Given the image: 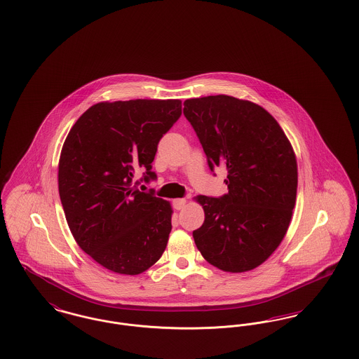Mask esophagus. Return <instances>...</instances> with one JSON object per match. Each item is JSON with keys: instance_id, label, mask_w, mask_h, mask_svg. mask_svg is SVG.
<instances>
[{"instance_id": "obj_1", "label": "esophagus", "mask_w": 359, "mask_h": 359, "mask_svg": "<svg viewBox=\"0 0 359 359\" xmlns=\"http://www.w3.org/2000/svg\"><path fill=\"white\" fill-rule=\"evenodd\" d=\"M186 205V199H173L172 201V207L175 210H182Z\"/></svg>"}]
</instances>
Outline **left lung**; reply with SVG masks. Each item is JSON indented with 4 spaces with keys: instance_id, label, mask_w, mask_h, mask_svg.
I'll list each match as a JSON object with an SVG mask.
<instances>
[{
    "instance_id": "8db88e82",
    "label": "left lung",
    "mask_w": 359,
    "mask_h": 359,
    "mask_svg": "<svg viewBox=\"0 0 359 359\" xmlns=\"http://www.w3.org/2000/svg\"><path fill=\"white\" fill-rule=\"evenodd\" d=\"M186 118L207 164L227 171L222 196H198L205 222L194 230L196 248L224 272L261 265L284 238L297 191L290 140L261 106L229 95L184 101Z\"/></svg>"
}]
</instances>
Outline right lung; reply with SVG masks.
Wrapping results in <instances>:
<instances>
[{"mask_svg":"<svg viewBox=\"0 0 359 359\" xmlns=\"http://www.w3.org/2000/svg\"><path fill=\"white\" fill-rule=\"evenodd\" d=\"M182 116L179 100H135L91 106L71 128L59 160V195L79 248L106 269L138 274L161 257L171 205L141 182L157 176V145ZM137 169L146 172L133 185Z\"/></svg>","mask_w":359,"mask_h":359,"instance_id":"obj_1","label":"right lung"}]
</instances>
